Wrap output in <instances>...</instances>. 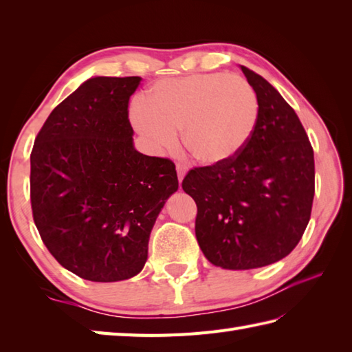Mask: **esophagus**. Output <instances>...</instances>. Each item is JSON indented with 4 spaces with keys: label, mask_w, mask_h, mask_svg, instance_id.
<instances>
[{
    "label": "esophagus",
    "mask_w": 352,
    "mask_h": 352,
    "mask_svg": "<svg viewBox=\"0 0 352 352\" xmlns=\"http://www.w3.org/2000/svg\"><path fill=\"white\" fill-rule=\"evenodd\" d=\"M186 172H188V166L182 163H177V174H178V182H183V178L186 175Z\"/></svg>",
    "instance_id": "34e87169"
}]
</instances>
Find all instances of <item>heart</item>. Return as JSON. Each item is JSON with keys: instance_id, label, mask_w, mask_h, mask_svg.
Returning a JSON list of instances; mask_svg holds the SVG:
<instances>
[{"instance_id": "b5f03b06", "label": "heart", "mask_w": 352, "mask_h": 352, "mask_svg": "<svg viewBox=\"0 0 352 352\" xmlns=\"http://www.w3.org/2000/svg\"><path fill=\"white\" fill-rule=\"evenodd\" d=\"M258 98L241 76L193 74L157 81L145 101H134L130 122L155 153L172 151L178 131L201 163L228 162L248 145L258 122Z\"/></svg>"}]
</instances>
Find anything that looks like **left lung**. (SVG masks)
<instances>
[{
	"label": "left lung",
	"instance_id": "obj_1",
	"mask_svg": "<svg viewBox=\"0 0 352 352\" xmlns=\"http://www.w3.org/2000/svg\"><path fill=\"white\" fill-rule=\"evenodd\" d=\"M241 69L258 98L256 131L234 159L192 169L183 180L198 207L201 251L212 265L233 271L290 254L315 197V157L300 118L263 77Z\"/></svg>",
	"mask_w": 352,
	"mask_h": 352
}]
</instances>
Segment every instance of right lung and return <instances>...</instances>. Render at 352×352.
Masks as SVG:
<instances>
[{"mask_svg": "<svg viewBox=\"0 0 352 352\" xmlns=\"http://www.w3.org/2000/svg\"><path fill=\"white\" fill-rule=\"evenodd\" d=\"M140 80H86L51 111L30 155L37 231L58 263L89 281L144 269L157 216L178 189L174 163L134 148L129 101Z\"/></svg>", "mask_w": 352, "mask_h": 352, "instance_id": "right-lung-1", "label": "right lung"}]
</instances>
